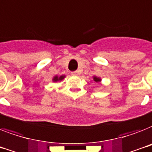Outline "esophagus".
<instances>
[{"label":"esophagus","instance_id":"34e87169","mask_svg":"<svg viewBox=\"0 0 152 152\" xmlns=\"http://www.w3.org/2000/svg\"><path fill=\"white\" fill-rule=\"evenodd\" d=\"M71 75H72L73 76H77V71H73V72H71Z\"/></svg>","mask_w":152,"mask_h":152}]
</instances>
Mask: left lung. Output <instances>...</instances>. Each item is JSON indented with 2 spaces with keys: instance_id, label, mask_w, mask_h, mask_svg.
Listing matches in <instances>:
<instances>
[{
  "instance_id": "8db88e82",
  "label": "left lung",
  "mask_w": 152,
  "mask_h": 152,
  "mask_svg": "<svg viewBox=\"0 0 152 152\" xmlns=\"http://www.w3.org/2000/svg\"><path fill=\"white\" fill-rule=\"evenodd\" d=\"M93 81L95 82H101V78L96 76H93Z\"/></svg>"
}]
</instances>
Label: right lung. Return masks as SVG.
<instances>
[{
	"label": "right lung",
	"instance_id": "add662e5",
	"mask_svg": "<svg viewBox=\"0 0 152 152\" xmlns=\"http://www.w3.org/2000/svg\"><path fill=\"white\" fill-rule=\"evenodd\" d=\"M65 75H61V76H58V75H56V76H54L53 78V82H61L62 80L64 79L65 78Z\"/></svg>",
	"mask_w": 152,
	"mask_h": 152
}]
</instances>
